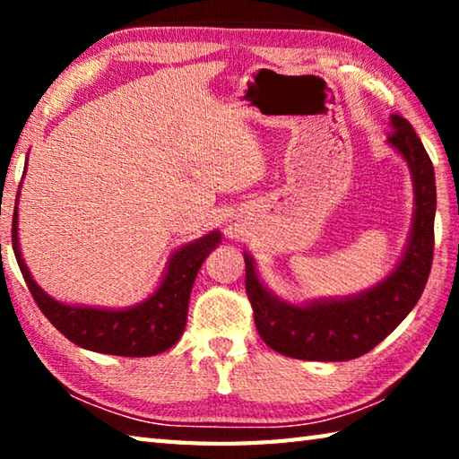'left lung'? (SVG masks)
Wrapping results in <instances>:
<instances>
[{"mask_svg": "<svg viewBox=\"0 0 459 459\" xmlns=\"http://www.w3.org/2000/svg\"><path fill=\"white\" fill-rule=\"evenodd\" d=\"M386 143L407 161L415 190L409 240L391 273L352 298L290 304L267 290L245 253V285L255 325L269 348L299 360L340 362L367 354L405 320L425 290L433 261L435 172L421 139L407 119L391 115Z\"/></svg>", "mask_w": 459, "mask_h": 459, "instance_id": "1", "label": "left lung"}]
</instances>
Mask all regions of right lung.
Segmentation results:
<instances>
[{"label": "right lung", "instance_id": "1", "mask_svg": "<svg viewBox=\"0 0 459 459\" xmlns=\"http://www.w3.org/2000/svg\"><path fill=\"white\" fill-rule=\"evenodd\" d=\"M18 198L20 194L15 196L12 224L13 255L30 293L54 328L76 346L113 356H153L168 351L180 340L188 317L194 279L202 263L222 240L219 230L208 232L174 251L158 290L142 304L123 309L71 306L50 298L26 267L18 238Z\"/></svg>", "mask_w": 459, "mask_h": 459}]
</instances>
